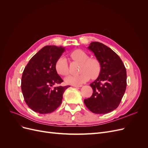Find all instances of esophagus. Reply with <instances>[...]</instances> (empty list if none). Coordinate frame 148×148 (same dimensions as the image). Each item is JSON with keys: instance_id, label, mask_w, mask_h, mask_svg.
Returning <instances> with one entry per match:
<instances>
[{"instance_id": "1", "label": "esophagus", "mask_w": 148, "mask_h": 148, "mask_svg": "<svg viewBox=\"0 0 148 148\" xmlns=\"http://www.w3.org/2000/svg\"><path fill=\"white\" fill-rule=\"evenodd\" d=\"M73 86H74L75 88H80L82 86V85H73Z\"/></svg>"}]
</instances>
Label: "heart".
I'll return each mask as SVG.
<instances>
[{"label":"heart","instance_id":"obj_1","mask_svg":"<svg viewBox=\"0 0 148 148\" xmlns=\"http://www.w3.org/2000/svg\"><path fill=\"white\" fill-rule=\"evenodd\" d=\"M72 59L82 63L80 72L78 75H70L65 78L67 84L80 85L88 81L89 78H96L101 71V64L99 60L95 58H89V55L81 49H77L70 53ZM55 68L57 72L60 75L66 76L69 73L68 62L66 58L60 57L56 62Z\"/></svg>","mask_w":148,"mask_h":148}]
</instances>
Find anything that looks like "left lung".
<instances>
[{"mask_svg": "<svg viewBox=\"0 0 148 148\" xmlns=\"http://www.w3.org/2000/svg\"><path fill=\"white\" fill-rule=\"evenodd\" d=\"M101 64L99 77L90 84L93 92L84 100L92 112L109 113L117 109L127 88V71L119 56L110 48L99 42H92L88 47Z\"/></svg>", "mask_w": 148, "mask_h": 148, "instance_id": "obj_1", "label": "left lung"}]
</instances>
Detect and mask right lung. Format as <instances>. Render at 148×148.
<instances>
[{
  "label": "right lung",
  "mask_w": 148,
  "mask_h": 148,
  "mask_svg": "<svg viewBox=\"0 0 148 148\" xmlns=\"http://www.w3.org/2000/svg\"><path fill=\"white\" fill-rule=\"evenodd\" d=\"M65 48L46 46L31 58L21 77V91L26 104L37 113L46 114L61 104L63 94L70 86L54 87L63 79L55 68Z\"/></svg>",
  "instance_id": "obj_1"
}]
</instances>
